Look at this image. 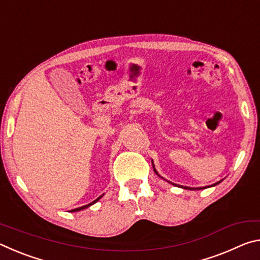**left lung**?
Wrapping results in <instances>:
<instances>
[{
    "label": "left lung",
    "mask_w": 260,
    "mask_h": 260,
    "mask_svg": "<svg viewBox=\"0 0 260 260\" xmlns=\"http://www.w3.org/2000/svg\"><path fill=\"white\" fill-rule=\"evenodd\" d=\"M152 167H153V171H155V173L158 175V177H160V175L158 174V172H157V171H156L155 166H153V162H152ZM160 178H161V177H160ZM221 181H222V180H221ZM221 181H219V182H217V183H214V184H212V186H215V184H218V183H220V182H221ZM204 188H205V187H204ZM197 189H202V188H197ZM197 189H196V190H197Z\"/></svg>",
    "instance_id": "obj_1"
}]
</instances>
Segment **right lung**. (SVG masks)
<instances>
[{
  "mask_svg": "<svg viewBox=\"0 0 260 260\" xmlns=\"http://www.w3.org/2000/svg\"><path fill=\"white\" fill-rule=\"evenodd\" d=\"M102 196H103V195H102ZM102 196H100L98 200H95L94 202H91V203H89V204H87V205H83V206H81V208H77V209H74V210H71V212H77V211H80V210H83V209H86V208H89L90 205H93L94 203H96V202H98V201H99V200H100L101 197H102Z\"/></svg>",
  "mask_w": 260,
  "mask_h": 260,
  "instance_id": "obj_1",
  "label": "right lung"
}]
</instances>
